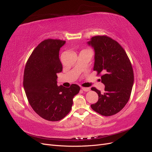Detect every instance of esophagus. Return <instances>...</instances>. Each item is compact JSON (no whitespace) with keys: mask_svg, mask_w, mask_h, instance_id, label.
<instances>
[{"mask_svg":"<svg viewBox=\"0 0 152 152\" xmlns=\"http://www.w3.org/2000/svg\"><path fill=\"white\" fill-rule=\"evenodd\" d=\"M82 89L85 92H87L90 91V88L89 87H82Z\"/></svg>","mask_w":152,"mask_h":152,"instance_id":"1","label":"esophagus"}]
</instances>
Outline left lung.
Returning <instances> with one entry per match:
<instances>
[{
	"label": "left lung",
	"instance_id": "8db88e82",
	"mask_svg": "<svg viewBox=\"0 0 152 152\" xmlns=\"http://www.w3.org/2000/svg\"><path fill=\"white\" fill-rule=\"evenodd\" d=\"M88 45L94 49L93 70L101 77L104 92L95 87L91 90L98 94V101L91 105L94 111L103 116H111L119 112L130 98L134 73L125 50L117 41L106 35L93 37Z\"/></svg>",
	"mask_w": 152,
	"mask_h": 152
}]
</instances>
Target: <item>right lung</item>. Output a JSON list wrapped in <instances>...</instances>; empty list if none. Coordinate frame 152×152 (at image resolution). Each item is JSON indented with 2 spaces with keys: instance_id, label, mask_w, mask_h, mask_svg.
Returning <instances> with one entry per match:
<instances>
[{
  "instance_id": "1",
  "label": "right lung",
  "mask_w": 152,
  "mask_h": 152,
  "mask_svg": "<svg viewBox=\"0 0 152 152\" xmlns=\"http://www.w3.org/2000/svg\"><path fill=\"white\" fill-rule=\"evenodd\" d=\"M65 40L46 39L31 54L25 68L23 87L28 102L40 117L49 121L61 120L70 112L80 87L57 85V73L63 66L59 58Z\"/></svg>"
}]
</instances>
